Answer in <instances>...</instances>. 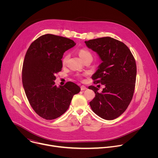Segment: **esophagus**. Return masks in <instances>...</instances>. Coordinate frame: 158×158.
Segmentation results:
<instances>
[{
    "mask_svg": "<svg viewBox=\"0 0 158 158\" xmlns=\"http://www.w3.org/2000/svg\"><path fill=\"white\" fill-rule=\"evenodd\" d=\"M87 89V87L85 86V85H81V91H84V90H86Z\"/></svg>",
    "mask_w": 158,
    "mask_h": 158,
    "instance_id": "obj_1",
    "label": "esophagus"
}]
</instances>
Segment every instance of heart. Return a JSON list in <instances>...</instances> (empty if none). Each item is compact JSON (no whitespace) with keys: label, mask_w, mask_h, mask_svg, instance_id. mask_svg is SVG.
Listing matches in <instances>:
<instances>
[{"label":"heart","mask_w":158,"mask_h":158,"mask_svg":"<svg viewBox=\"0 0 158 158\" xmlns=\"http://www.w3.org/2000/svg\"><path fill=\"white\" fill-rule=\"evenodd\" d=\"M78 54H79V57L82 59V60H84L85 59L89 57H92L91 53H90L87 50L84 49H80V50L79 51V52H78ZM67 59H68V55H65V56L63 57V59H62V64H64V65L65 64V63H66ZM79 77H81V76H79Z\"/></svg>","instance_id":"heart-1"}]
</instances>
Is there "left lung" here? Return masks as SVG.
<instances>
[{
    "mask_svg": "<svg viewBox=\"0 0 158 158\" xmlns=\"http://www.w3.org/2000/svg\"><path fill=\"white\" fill-rule=\"evenodd\" d=\"M85 43L102 60L92 79L94 84L105 85L101 93L96 87H89L96 94L90 106L101 118L114 119L126 110L132 99L137 73L136 61L126 45L112 37L98 38Z\"/></svg>",
    "mask_w": 158,
    "mask_h": 158,
    "instance_id": "left-lung-1",
    "label": "left lung"
}]
</instances>
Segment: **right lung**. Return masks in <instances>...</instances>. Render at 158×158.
<instances>
[{"instance_id":"right-lung-1","label":"right lung","mask_w":158,"mask_h":158,"mask_svg":"<svg viewBox=\"0 0 158 158\" xmlns=\"http://www.w3.org/2000/svg\"><path fill=\"white\" fill-rule=\"evenodd\" d=\"M75 45L70 39L48 34L35 40L27 51L22 66V84L31 107L45 119L62 115L73 96L81 91L73 82L59 87L54 82L55 74L62 70L64 53Z\"/></svg>"}]
</instances>
